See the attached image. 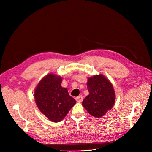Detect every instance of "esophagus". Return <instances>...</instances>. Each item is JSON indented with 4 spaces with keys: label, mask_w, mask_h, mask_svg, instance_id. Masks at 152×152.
<instances>
[{
    "label": "esophagus",
    "mask_w": 152,
    "mask_h": 152,
    "mask_svg": "<svg viewBox=\"0 0 152 152\" xmlns=\"http://www.w3.org/2000/svg\"><path fill=\"white\" fill-rule=\"evenodd\" d=\"M75 100H76V101L77 102H81L83 101V97L81 96H80L78 97H77L75 98Z\"/></svg>",
    "instance_id": "obj_1"
}]
</instances>
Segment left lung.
<instances>
[{"label":"left lung","mask_w":152,"mask_h":152,"mask_svg":"<svg viewBox=\"0 0 152 152\" xmlns=\"http://www.w3.org/2000/svg\"><path fill=\"white\" fill-rule=\"evenodd\" d=\"M87 88L89 95L82 105L92 116L99 118L110 110L115 102V92L110 81L102 74L88 78Z\"/></svg>","instance_id":"8db88e82"}]
</instances>
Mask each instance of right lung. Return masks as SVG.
I'll list each match as a JSON object with an SVG mask.
<instances>
[{
	"label": "right lung",
	"instance_id": "obj_1",
	"mask_svg": "<svg viewBox=\"0 0 152 152\" xmlns=\"http://www.w3.org/2000/svg\"><path fill=\"white\" fill-rule=\"evenodd\" d=\"M61 82L60 76L49 74L39 81L34 93L40 111L54 122L62 121L76 103L67 89L61 86Z\"/></svg>",
	"mask_w": 152,
	"mask_h": 152
}]
</instances>
